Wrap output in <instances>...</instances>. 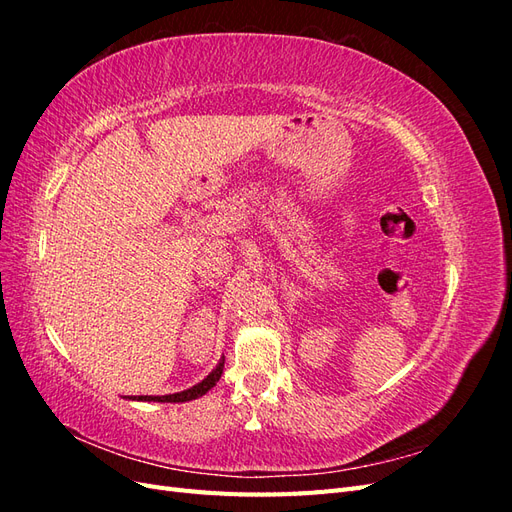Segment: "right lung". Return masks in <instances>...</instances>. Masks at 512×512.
Wrapping results in <instances>:
<instances>
[{
	"mask_svg": "<svg viewBox=\"0 0 512 512\" xmlns=\"http://www.w3.org/2000/svg\"><path fill=\"white\" fill-rule=\"evenodd\" d=\"M222 371H224V359L218 363V367H215L203 382L194 384L192 389H188V391L173 393V395H138V397H130V399H138V401H162V404H179V401L198 399V397H203L209 389H213L215 382H218V380L222 378Z\"/></svg>",
	"mask_w": 512,
	"mask_h": 512,
	"instance_id": "1",
	"label": "right lung"
}]
</instances>
